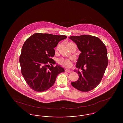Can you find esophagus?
<instances>
[{
    "label": "esophagus",
    "mask_w": 123,
    "mask_h": 123,
    "mask_svg": "<svg viewBox=\"0 0 123 123\" xmlns=\"http://www.w3.org/2000/svg\"><path fill=\"white\" fill-rule=\"evenodd\" d=\"M65 72H68V73H70V72H72V71H71V70H68V69H66V70H65Z\"/></svg>",
    "instance_id": "esophagus-1"
}]
</instances>
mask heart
<instances>
[{
	"mask_svg": "<svg viewBox=\"0 0 123 123\" xmlns=\"http://www.w3.org/2000/svg\"><path fill=\"white\" fill-rule=\"evenodd\" d=\"M59 64H60L66 67H70L72 64L71 59L61 58L59 59Z\"/></svg>",
	"mask_w": 123,
	"mask_h": 123,
	"instance_id": "obj_1",
	"label": "heart"
}]
</instances>
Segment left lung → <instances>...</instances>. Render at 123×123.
<instances>
[{
	"label": "left lung",
	"instance_id": "obj_1",
	"mask_svg": "<svg viewBox=\"0 0 123 123\" xmlns=\"http://www.w3.org/2000/svg\"><path fill=\"white\" fill-rule=\"evenodd\" d=\"M69 38L76 43L81 52L76 62L79 79L72 82V86L78 90L88 92L95 88L101 82L108 64L107 51L103 42L92 35L72 36ZM85 66L86 69H84Z\"/></svg>",
	"mask_w": 123,
	"mask_h": 123
}]
</instances>
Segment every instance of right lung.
Masks as SVG:
<instances>
[{"mask_svg": "<svg viewBox=\"0 0 123 123\" xmlns=\"http://www.w3.org/2000/svg\"><path fill=\"white\" fill-rule=\"evenodd\" d=\"M66 38L64 35L37 33L25 41L19 58L21 70L25 81L34 91L47 90L59 74L64 72L60 65L53 66L56 62L52 58L55 52L53 48Z\"/></svg>", "mask_w": 123, "mask_h": 123, "instance_id": "add662e5", "label": "right lung"}]
</instances>
